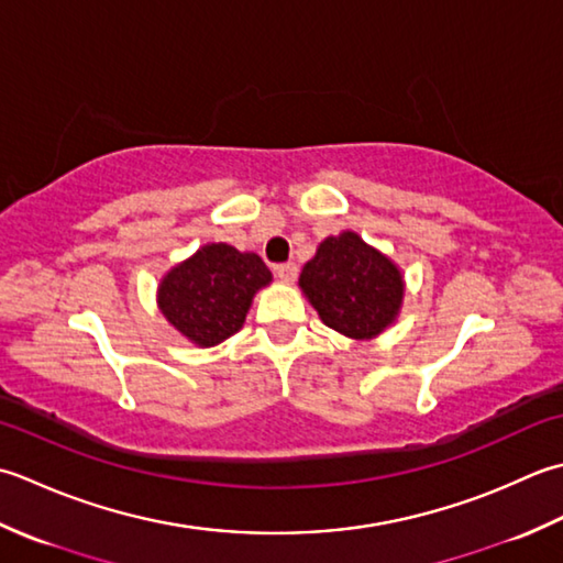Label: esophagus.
<instances>
[{"instance_id":"esophagus-1","label":"esophagus","mask_w":563,"mask_h":563,"mask_svg":"<svg viewBox=\"0 0 563 563\" xmlns=\"http://www.w3.org/2000/svg\"><path fill=\"white\" fill-rule=\"evenodd\" d=\"M277 277H279L282 282H286V284H291V282H296V277H298V267L294 265V262H286V265H279V267H277Z\"/></svg>"}]
</instances>
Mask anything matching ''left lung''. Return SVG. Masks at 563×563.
<instances>
[{
	"mask_svg": "<svg viewBox=\"0 0 563 563\" xmlns=\"http://www.w3.org/2000/svg\"><path fill=\"white\" fill-rule=\"evenodd\" d=\"M298 286L320 320L352 340H372L394 323L404 303V274L384 252L345 231L318 245Z\"/></svg>",
	"mask_w": 563,
	"mask_h": 563,
	"instance_id": "obj_1",
	"label": "left lung"
}]
</instances>
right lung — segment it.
Wrapping results in <instances>:
<instances>
[{
  "instance_id": "add662e5",
  "label": "right lung",
  "mask_w": 563,
  "mask_h": 563,
  "mask_svg": "<svg viewBox=\"0 0 563 563\" xmlns=\"http://www.w3.org/2000/svg\"><path fill=\"white\" fill-rule=\"evenodd\" d=\"M272 282V272L255 252L209 243L157 286V306L181 335L199 347H213L243 328L252 298Z\"/></svg>"
}]
</instances>
